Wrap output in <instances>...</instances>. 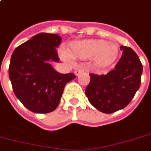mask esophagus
<instances>
[{
	"label": "esophagus",
	"mask_w": 151,
	"mask_h": 151,
	"mask_svg": "<svg viewBox=\"0 0 151 151\" xmlns=\"http://www.w3.org/2000/svg\"><path fill=\"white\" fill-rule=\"evenodd\" d=\"M84 71V70H82V69H78V70H76L75 71H74V74L75 75H78L79 73H81V72H83Z\"/></svg>",
	"instance_id": "obj_1"
}]
</instances>
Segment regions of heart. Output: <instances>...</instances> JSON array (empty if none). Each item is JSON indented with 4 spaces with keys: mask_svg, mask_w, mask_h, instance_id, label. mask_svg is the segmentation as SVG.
I'll use <instances>...</instances> for the list:
<instances>
[{
    "mask_svg": "<svg viewBox=\"0 0 151 151\" xmlns=\"http://www.w3.org/2000/svg\"><path fill=\"white\" fill-rule=\"evenodd\" d=\"M69 54L73 58L86 60L92 58L93 63L100 67L113 64L119 54V49L115 43L101 39H86L72 42Z\"/></svg>",
    "mask_w": 151,
    "mask_h": 151,
    "instance_id": "heart-1",
    "label": "heart"
}]
</instances>
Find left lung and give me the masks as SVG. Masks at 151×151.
I'll return each instance as SVG.
<instances>
[{"label": "left lung", "mask_w": 151, "mask_h": 151, "mask_svg": "<svg viewBox=\"0 0 151 151\" xmlns=\"http://www.w3.org/2000/svg\"><path fill=\"white\" fill-rule=\"evenodd\" d=\"M121 58L106 74L90 73V81L85 90L88 100L102 113L111 114L127 106L139 89L142 65L134 51L120 46Z\"/></svg>", "instance_id": "8db88e82"}]
</instances>
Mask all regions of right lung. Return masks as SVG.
Returning <instances> with one entry per match:
<instances>
[{"label":"right lung","instance_id":"obj_1","mask_svg":"<svg viewBox=\"0 0 151 151\" xmlns=\"http://www.w3.org/2000/svg\"><path fill=\"white\" fill-rule=\"evenodd\" d=\"M61 37L41 33L13 51L9 76L13 92L24 106L37 114L52 112L58 106L65 85L75 78L72 73H60L50 64L58 62L56 48Z\"/></svg>","mask_w":151,"mask_h":151}]
</instances>
